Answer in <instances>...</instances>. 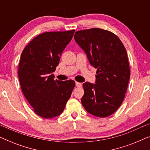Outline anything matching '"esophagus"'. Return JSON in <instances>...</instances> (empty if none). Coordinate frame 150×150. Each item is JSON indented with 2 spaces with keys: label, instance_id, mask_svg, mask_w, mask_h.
Returning <instances> with one entry per match:
<instances>
[{
  "label": "esophagus",
  "instance_id": "esophagus-1",
  "mask_svg": "<svg viewBox=\"0 0 150 150\" xmlns=\"http://www.w3.org/2000/svg\"><path fill=\"white\" fill-rule=\"evenodd\" d=\"M76 86L77 87H82V83H78V82H76Z\"/></svg>",
  "mask_w": 150,
  "mask_h": 150
}]
</instances>
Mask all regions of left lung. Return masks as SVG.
Returning a JSON list of instances; mask_svg holds the SVG:
<instances>
[{"mask_svg":"<svg viewBox=\"0 0 150 150\" xmlns=\"http://www.w3.org/2000/svg\"><path fill=\"white\" fill-rule=\"evenodd\" d=\"M74 40L97 69L96 84L83 83L82 104L94 116L111 115L124 101L130 76L126 48L115 34L99 28L76 31Z\"/></svg>","mask_w":150,"mask_h":150,"instance_id":"left-lung-1","label":"left lung"}]
</instances>
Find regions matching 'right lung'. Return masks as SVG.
Here are the masks:
<instances>
[{"instance_id":"right-lung-1","label":"right lung","mask_w":150,"mask_h":150,"mask_svg":"<svg viewBox=\"0 0 150 150\" xmlns=\"http://www.w3.org/2000/svg\"><path fill=\"white\" fill-rule=\"evenodd\" d=\"M74 32H45L30 41L21 54L18 77L22 93L34 112L43 118L62 113L75 87L73 80H54L52 74Z\"/></svg>"}]
</instances>
